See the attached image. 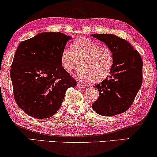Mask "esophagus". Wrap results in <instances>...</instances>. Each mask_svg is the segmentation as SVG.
Instances as JSON below:
<instances>
[{"mask_svg":"<svg viewBox=\"0 0 157 157\" xmlns=\"http://www.w3.org/2000/svg\"><path fill=\"white\" fill-rule=\"evenodd\" d=\"M77 86H78V88H81V89H84V88H86V85L83 84V83H81L80 82L77 83Z\"/></svg>","mask_w":157,"mask_h":157,"instance_id":"obj_1","label":"esophagus"}]
</instances>
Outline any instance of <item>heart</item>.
<instances>
[{
    "mask_svg": "<svg viewBox=\"0 0 157 157\" xmlns=\"http://www.w3.org/2000/svg\"><path fill=\"white\" fill-rule=\"evenodd\" d=\"M61 65L67 73H71L78 66L77 74L81 79L92 82L103 81L110 74L114 63V55L107 46L86 37L75 40L70 48H65L61 52Z\"/></svg>",
    "mask_w": 157,
    "mask_h": 157,
    "instance_id": "obj_1",
    "label": "heart"
}]
</instances>
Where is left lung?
I'll return each mask as SVG.
<instances>
[{
  "label": "left lung",
  "instance_id": "8db88e82",
  "mask_svg": "<svg viewBox=\"0 0 157 157\" xmlns=\"http://www.w3.org/2000/svg\"><path fill=\"white\" fill-rule=\"evenodd\" d=\"M112 50L114 63L110 75L99 84V97L91 107L103 116L125 113L133 103L143 80V61L139 52L124 39L114 34H93Z\"/></svg>",
  "mask_w": 157,
  "mask_h": 157
}]
</instances>
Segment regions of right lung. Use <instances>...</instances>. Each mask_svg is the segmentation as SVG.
I'll return each instance as SVG.
<instances>
[{
  "label": "right lung",
  "instance_id": "add662e5",
  "mask_svg": "<svg viewBox=\"0 0 157 157\" xmlns=\"http://www.w3.org/2000/svg\"><path fill=\"white\" fill-rule=\"evenodd\" d=\"M71 39L60 32H44L17 48L10 71L13 97L31 117H52L60 109L67 89L76 85L60 61L61 52Z\"/></svg>",
  "mask_w": 157,
  "mask_h": 157
}]
</instances>
